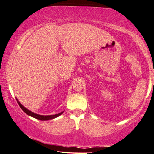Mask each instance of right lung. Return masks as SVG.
Listing matches in <instances>:
<instances>
[{
    "label": "right lung",
    "instance_id": "add662e5",
    "mask_svg": "<svg viewBox=\"0 0 154 154\" xmlns=\"http://www.w3.org/2000/svg\"><path fill=\"white\" fill-rule=\"evenodd\" d=\"M16 100H17V103H18L19 106L20 107V108L23 109V110L27 114V115H29V116L32 117H34V118H35V119H39V120H49V119H54V118H56V117H59V115H61V114L63 112H60L59 114H56V115H47V116H45V115H37V114L34 113V112H32L29 111V109H27V108H25V107H24L23 105H22V104L20 103L18 100H17V99H16Z\"/></svg>",
    "mask_w": 154,
    "mask_h": 154
}]
</instances>
